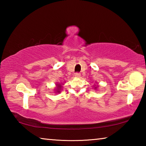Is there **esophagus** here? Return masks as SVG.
<instances>
[{"instance_id": "1", "label": "esophagus", "mask_w": 146, "mask_h": 146, "mask_svg": "<svg viewBox=\"0 0 146 146\" xmlns=\"http://www.w3.org/2000/svg\"><path fill=\"white\" fill-rule=\"evenodd\" d=\"M75 77H77V78L80 77V73H78V72L75 73Z\"/></svg>"}]
</instances>
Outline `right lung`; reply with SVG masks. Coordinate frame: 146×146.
Here are the masks:
<instances>
[{
	"mask_svg": "<svg viewBox=\"0 0 146 146\" xmlns=\"http://www.w3.org/2000/svg\"><path fill=\"white\" fill-rule=\"evenodd\" d=\"M58 89H57V92H59V90H60V88H61V85H59L58 84Z\"/></svg>",
	"mask_w": 146,
	"mask_h": 146,
	"instance_id": "add662e5",
	"label": "right lung"
}]
</instances>
